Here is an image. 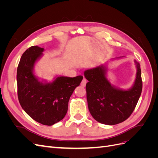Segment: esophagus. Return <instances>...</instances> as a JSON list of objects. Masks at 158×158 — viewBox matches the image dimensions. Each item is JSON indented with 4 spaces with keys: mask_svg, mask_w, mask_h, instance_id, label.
Wrapping results in <instances>:
<instances>
[{
    "mask_svg": "<svg viewBox=\"0 0 158 158\" xmlns=\"http://www.w3.org/2000/svg\"><path fill=\"white\" fill-rule=\"evenodd\" d=\"M86 83H87L86 79L84 78L82 81V82H81V85H82V86H83V87H84V86H85V84H86Z\"/></svg>",
    "mask_w": 158,
    "mask_h": 158,
    "instance_id": "esophagus-1",
    "label": "esophagus"
}]
</instances>
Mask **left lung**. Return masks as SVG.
<instances>
[{
  "mask_svg": "<svg viewBox=\"0 0 158 158\" xmlns=\"http://www.w3.org/2000/svg\"><path fill=\"white\" fill-rule=\"evenodd\" d=\"M135 82L128 90L111 85L106 78L107 69L101 65L84 72L88 82L85 85L89 111L95 120L108 125L121 123L131 116L142 93L140 64L135 60Z\"/></svg>",
  "mask_w": 158,
  "mask_h": 158,
  "instance_id": "8db88e82",
  "label": "left lung"
}]
</instances>
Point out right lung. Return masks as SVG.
I'll list each match as a JSON object with an SVG mask.
<instances>
[{
    "label": "right lung",
    "instance_id": "add662e5",
    "mask_svg": "<svg viewBox=\"0 0 158 158\" xmlns=\"http://www.w3.org/2000/svg\"><path fill=\"white\" fill-rule=\"evenodd\" d=\"M44 51L32 46L22 55L17 69L18 97L22 109L33 120L51 126L66 115L69 99L83 76H59L51 83L40 82L33 74V66Z\"/></svg>",
    "mask_w": 158,
    "mask_h": 158
}]
</instances>
